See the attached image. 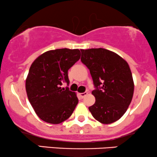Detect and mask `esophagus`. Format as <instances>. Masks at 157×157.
<instances>
[{
	"label": "esophagus",
	"instance_id": "34e87169",
	"mask_svg": "<svg viewBox=\"0 0 157 157\" xmlns=\"http://www.w3.org/2000/svg\"><path fill=\"white\" fill-rule=\"evenodd\" d=\"M87 92H83V93H80V94H79V96H80V97L81 99H82V98H84L86 96V95H87Z\"/></svg>",
	"mask_w": 157,
	"mask_h": 157
}]
</instances>
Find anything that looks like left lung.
Instances as JSON below:
<instances>
[{
  "instance_id": "1",
  "label": "left lung",
  "mask_w": 157,
  "mask_h": 157,
  "mask_svg": "<svg viewBox=\"0 0 157 157\" xmlns=\"http://www.w3.org/2000/svg\"><path fill=\"white\" fill-rule=\"evenodd\" d=\"M81 62L89 69L95 89V103L89 108L97 121L110 124L123 116L134 94L128 64L120 56L103 48L81 49Z\"/></svg>"
}]
</instances>
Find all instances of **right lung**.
I'll use <instances>...</instances> for the list:
<instances>
[{"instance_id":"1","label":"right lung","mask_w":157,"mask_h":157,"mask_svg":"<svg viewBox=\"0 0 157 157\" xmlns=\"http://www.w3.org/2000/svg\"><path fill=\"white\" fill-rule=\"evenodd\" d=\"M79 49L58 48L39 56L32 63L26 80L28 99L35 113L44 121L59 124L72 114L78 103L69 85L68 70L80 58Z\"/></svg>"}]
</instances>
